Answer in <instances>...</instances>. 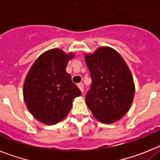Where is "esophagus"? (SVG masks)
<instances>
[{
	"mask_svg": "<svg viewBox=\"0 0 160 160\" xmlns=\"http://www.w3.org/2000/svg\"><path fill=\"white\" fill-rule=\"evenodd\" d=\"M78 88L80 89V90H81L82 92L83 93V90H84V86H83V83H82V82H80V83H78Z\"/></svg>",
	"mask_w": 160,
	"mask_h": 160,
	"instance_id": "1",
	"label": "esophagus"
}]
</instances>
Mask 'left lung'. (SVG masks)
Here are the masks:
<instances>
[{
	"mask_svg": "<svg viewBox=\"0 0 160 160\" xmlns=\"http://www.w3.org/2000/svg\"><path fill=\"white\" fill-rule=\"evenodd\" d=\"M92 79L86 103L93 115L103 123H113L127 114L135 96V83L128 64L111 47L102 46L85 53Z\"/></svg>",
	"mask_w": 160,
	"mask_h": 160,
	"instance_id": "left-lung-1",
	"label": "left lung"
}]
</instances>
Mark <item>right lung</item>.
<instances>
[{"label":"right lung","instance_id":"1","mask_svg":"<svg viewBox=\"0 0 160 160\" xmlns=\"http://www.w3.org/2000/svg\"><path fill=\"white\" fill-rule=\"evenodd\" d=\"M73 53L52 49L41 54L25 79L24 100L28 110L39 122L53 125L64 119L73 99L82 94L66 71Z\"/></svg>","mask_w":160,"mask_h":160}]
</instances>
